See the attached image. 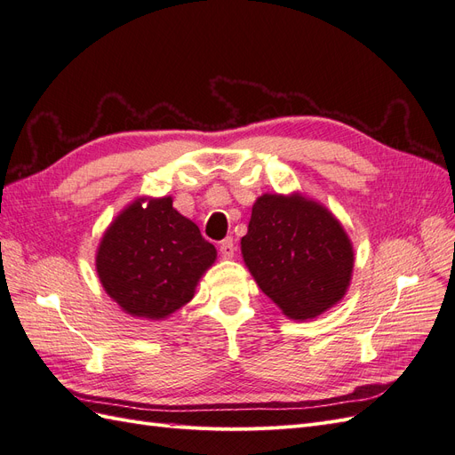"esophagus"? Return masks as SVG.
Returning <instances> with one entry per match:
<instances>
[{"mask_svg":"<svg viewBox=\"0 0 455 455\" xmlns=\"http://www.w3.org/2000/svg\"><path fill=\"white\" fill-rule=\"evenodd\" d=\"M235 251H237V246H235L233 237H226L222 243H220V254H222L224 258H233Z\"/></svg>","mask_w":455,"mask_h":455,"instance_id":"1","label":"esophagus"}]
</instances>
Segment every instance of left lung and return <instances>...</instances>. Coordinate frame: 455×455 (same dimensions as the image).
<instances>
[{"mask_svg": "<svg viewBox=\"0 0 455 455\" xmlns=\"http://www.w3.org/2000/svg\"><path fill=\"white\" fill-rule=\"evenodd\" d=\"M241 251L261 292L294 321L332 307L349 286L353 246L346 231L304 197L261 196Z\"/></svg>", "mask_w": 455, "mask_h": 455, "instance_id": "1", "label": "left lung"}]
</instances>
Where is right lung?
I'll list each match as a JSON object with an SVG mask.
<instances>
[{"mask_svg": "<svg viewBox=\"0 0 455 455\" xmlns=\"http://www.w3.org/2000/svg\"><path fill=\"white\" fill-rule=\"evenodd\" d=\"M144 201H134L109 226L96 271L109 298L129 315L163 319L194 298L216 249L172 209L171 197Z\"/></svg>", "mask_w": 455, "mask_h": 455, "instance_id": "add662e5", "label": "right lung"}]
</instances>
